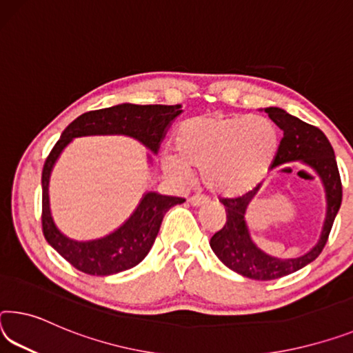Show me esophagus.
<instances>
[{
    "label": "esophagus",
    "mask_w": 353,
    "mask_h": 353,
    "mask_svg": "<svg viewBox=\"0 0 353 353\" xmlns=\"http://www.w3.org/2000/svg\"><path fill=\"white\" fill-rule=\"evenodd\" d=\"M188 203L192 204L193 207H198V205H203L207 203V198L205 196H201V194H194V196H192L188 199Z\"/></svg>",
    "instance_id": "34e87169"
}]
</instances>
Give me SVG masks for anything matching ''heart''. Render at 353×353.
Returning a JSON list of instances; mask_svg holds the SVG:
<instances>
[{"label": "heart", "instance_id": "heart-1", "mask_svg": "<svg viewBox=\"0 0 353 353\" xmlns=\"http://www.w3.org/2000/svg\"><path fill=\"white\" fill-rule=\"evenodd\" d=\"M276 146L275 127L262 116H198L179 125L176 155H165L163 168L179 182L190 177V168H203L210 192L239 196L264 179Z\"/></svg>", "mask_w": 353, "mask_h": 353}]
</instances>
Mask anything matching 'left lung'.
Returning a JSON list of instances; mask_svg holds the SVG:
<instances>
[{
	"instance_id": "left-lung-1",
	"label": "left lung",
	"mask_w": 353,
	"mask_h": 353,
	"mask_svg": "<svg viewBox=\"0 0 353 353\" xmlns=\"http://www.w3.org/2000/svg\"><path fill=\"white\" fill-rule=\"evenodd\" d=\"M264 111L283 130L281 143L270 168L273 170V168L292 163V161H303L305 165L312 168L325 188L327 215L321 237L314 247L303 256L281 259V257L267 254L256 247L250 236L247 220H245L248 205L259 192L262 183L242 196L223 198L221 204L226 209V223L220 231L212 236L210 248L228 268L257 281H270V279L286 276L311 264L325 247L333 221L341 207V201H343V185H341L334 150L323 132L276 106H270Z\"/></svg>"
}]
</instances>
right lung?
I'll use <instances>...</instances> for the list:
<instances>
[{"label": "right lung", "instance_id": "obj_1", "mask_svg": "<svg viewBox=\"0 0 353 353\" xmlns=\"http://www.w3.org/2000/svg\"><path fill=\"white\" fill-rule=\"evenodd\" d=\"M181 108L182 105L121 103L88 111L65 127L42 170V231L47 242L77 270L88 275L106 276L135 267L152 248L166 212L185 199L148 192L130 218L116 231L102 239L78 242L64 236L50 214L48 182L61 152L78 137L125 135L138 139L150 152L157 154L166 128L182 113Z\"/></svg>", "mask_w": 353, "mask_h": 353}]
</instances>
